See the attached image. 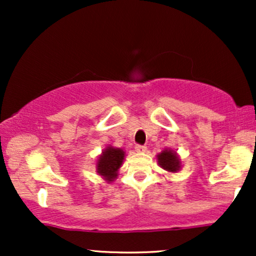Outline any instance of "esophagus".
Listing matches in <instances>:
<instances>
[{
  "label": "esophagus",
  "instance_id": "34e87169",
  "mask_svg": "<svg viewBox=\"0 0 256 256\" xmlns=\"http://www.w3.org/2000/svg\"><path fill=\"white\" fill-rule=\"evenodd\" d=\"M136 150L138 152H146V146H142V144H136Z\"/></svg>",
  "mask_w": 256,
  "mask_h": 256
}]
</instances>
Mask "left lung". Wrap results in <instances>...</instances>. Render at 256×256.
<instances>
[{
    "instance_id": "1",
    "label": "left lung",
    "mask_w": 256,
    "mask_h": 256,
    "mask_svg": "<svg viewBox=\"0 0 256 256\" xmlns=\"http://www.w3.org/2000/svg\"><path fill=\"white\" fill-rule=\"evenodd\" d=\"M158 165L168 172H177L180 167L179 158L176 155V152L172 150H164L161 154L158 155Z\"/></svg>"
}]
</instances>
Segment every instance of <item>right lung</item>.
Listing matches in <instances>:
<instances>
[{"instance_id":"1","label":"right lung","mask_w":256,"mask_h":256,"mask_svg":"<svg viewBox=\"0 0 256 256\" xmlns=\"http://www.w3.org/2000/svg\"><path fill=\"white\" fill-rule=\"evenodd\" d=\"M122 160H124V152L122 149L108 146L98 158V172L104 176L106 180H113L118 176L116 171L122 166Z\"/></svg>"}]
</instances>
